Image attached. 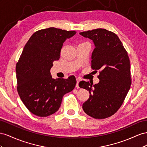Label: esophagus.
<instances>
[{
    "instance_id": "1",
    "label": "esophagus",
    "mask_w": 147,
    "mask_h": 147,
    "mask_svg": "<svg viewBox=\"0 0 147 147\" xmlns=\"http://www.w3.org/2000/svg\"><path fill=\"white\" fill-rule=\"evenodd\" d=\"M76 81H77V83H76V87L77 88H79V82L81 81V79H79V78H77V79H76Z\"/></svg>"
}]
</instances>
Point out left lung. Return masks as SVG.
Returning a JSON list of instances; mask_svg holds the SVG:
<instances>
[{
	"instance_id": "8db88e82",
	"label": "left lung",
	"mask_w": 147,
	"mask_h": 147,
	"mask_svg": "<svg viewBox=\"0 0 147 147\" xmlns=\"http://www.w3.org/2000/svg\"><path fill=\"white\" fill-rule=\"evenodd\" d=\"M92 40V68L100 69L98 84L82 81L80 87L89 92V98L82 104L87 115L95 119L108 118L119 110L131 85V65L126 50L115 33L96 29L79 33Z\"/></svg>"
}]
</instances>
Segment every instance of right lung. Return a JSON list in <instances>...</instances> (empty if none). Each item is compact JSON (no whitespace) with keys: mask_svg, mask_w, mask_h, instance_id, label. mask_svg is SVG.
<instances>
[{"mask_svg":"<svg viewBox=\"0 0 147 147\" xmlns=\"http://www.w3.org/2000/svg\"><path fill=\"white\" fill-rule=\"evenodd\" d=\"M74 31L49 28L33 34L23 49L16 73L21 100L32 114L46 117L59 109L63 95L76 84L74 76L68 79L52 78L53 62L59 60L62 46Z\"/></svg>","mask_w":147,"mask_h":147,"instance_id":"obj_1","label":"right lung"}]
</instances>
